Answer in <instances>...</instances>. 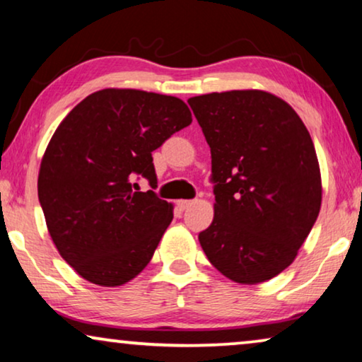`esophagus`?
<instances>
[{
  "label": "esophagus",
  "mask_w": 362,
  "mask_h": 362,
  "mask_svg": "<svg viewBox=\"0 0 362 362\" xmlns=\"http://www.w3.org/2000/svg\"><path fill=\"white\" fill-rule=\"evenodd\" d=\"M192 204H194V201H187V199H181V201H177V207H180L181 211L187 209V207L192 206Z\"/></svg>",
  "instance_id": "esophagus-1"
}]
</instances>
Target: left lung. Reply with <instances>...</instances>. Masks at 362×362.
<instances>
[{
	"mask_svg": "<svg viewBox=\"0 0 362 362\" xmlns=\"http://www.w3.org/2000/svg\"><path fill=\"white\" fill-rule=\"evenodd\" d=\"M187 103L212 158L214 219L199 234L202 250L237 284L274 279L320 214L313 140L293 108L269 92H214Z\"/></svg>",
	"mask_w": 362,
	"mask_h": 362,
	"instance_id": "left-lung-1",
	"label": "left lung"
}]
</instances>
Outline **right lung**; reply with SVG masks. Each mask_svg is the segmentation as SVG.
<instances>
[{"instance_id": "add662e5", "label": "right lung", "mask_w": 362, "mask_h": 362, "mask_svg": "<svg viewBox=\"0 0 362 362\" xmlns=\"http://www.w3.org/2000/svg\"><path fill=\"white\" fill-rule=\"evenodd\" d=\"M192 122L180 98L103 88L57 127L44 153L37 194L59 254L82 279L127 284L150 264L173 221L156 189L151 153Z\"/></svg>"}]
</instances>
